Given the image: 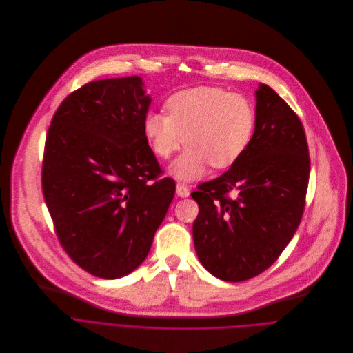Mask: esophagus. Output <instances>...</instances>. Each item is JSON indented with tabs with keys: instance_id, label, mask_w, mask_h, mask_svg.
<instances>
[{
	"instance_id": "obj_1",
	"label": "esophagus",
	"mask_w": 353,
	"mask_h": 353,
	"mask_svg": "<svg viewBox=\"0 0 353 353\" xmlns=\"http://www.w3.org/2000/svg\"><path fill=\"white\" fill-rule=\"evenodd\" d=\"M176 192H177L179 196L187 198V196L190 195V188H188V185L184 184V183H177V185H176Z\"/></svg>"
}]
</instances>
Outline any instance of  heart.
Wrapping results in <instances>:
<instances>
[{
    "label": "heart",
    "instance_id": "obj_1",
    "mask_svg": "<svg viewBox=\"0 0 353 353\" xmlns=\"http://www.w3.org/2000/svg\"><path fill=\"white\" fill-rule=\"evenodd\" d=\"M166 113L148 112L143 133L151 151L169 159L180 147L183 155L170 172L183 181L202 177L209 166L227 169L247 152L256 129L254 102L239 92L199 85L174 92L165 102Z\"/></svg>",
    "mask_w": 353,
    "mask_h": 353
}]
</instances>
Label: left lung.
<instances>
[{"label":"left lung","mask_w":353,"mask_h":353,"mask_svg":"<svg viewBox=\"0 0 353 353\" xmlns=\"http://www.w3.org/2000/svg\"><path fill=\"white\" fill-rule=\"evenodd\" d=\"M309 173L301 119L273 88L261 84L256 129L247 152L191 194L199 206L192 237L202 266L231 283L270 268L301 223Z\"/></svg>","instance_id":"left-lung-1"}]
</instances>
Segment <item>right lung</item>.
I'll list each match as a JSON object with an SVG mask.
<instances>
[{
  "mask_svg": "<svg viewBox=\"0 0 353 353\" xmlns=\"http://www.w3.org/2000/svg\"><path fill=\"white\" fill-rule=\"evenodd\" d=\"M150 103L139 76L91 81L62 101L47 133L41 187L57 237L95 277L144 262L174 196L143 133Z\"/></svg>",
  "mask_w": 353,
  "mask_h": 353,
  "instance_id": "right-lung-1",
  "label": "right lung"
}]
</instances>
